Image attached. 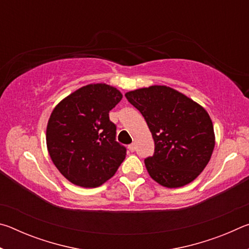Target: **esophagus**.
<instances>
[{"instance_id": "esophagus-1", "label": "esophagus", "mask_w": 249, "mask_h": 249, "mask_svg": "<svg viewBox=\"0 0 249 249\" xmlns=\"http://www.w3.org/2000/svg\"><path fill=\"white\" fill-rule=\"evenodd\" d=\"M128 149H129V151H135V149H136V145H135V142H133V144H130L129 146H128Z\"/></svg>"}]
</instances>
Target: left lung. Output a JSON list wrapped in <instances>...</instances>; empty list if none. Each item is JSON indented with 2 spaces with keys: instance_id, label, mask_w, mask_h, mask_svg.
Listing matches in <instances>:
<instances>
[{
  "instance_id": "1",
  "label": "left lung",
  "mask_w": 249,
  "mask_h": 249,
  "mask_svg": "<svg viewBox=\"0 0 249 249\" xmlns=\"http://www.w3.org/2000/svg\"><path fill=\"white\" fill-rule=\"evenodd\" d=\"M144 116L153 134L155 153L145 159L149 176L167 188L190 183L210 161L215 136L208 112L166 86H151L125 94Z\"/></svg>"
}]
</instances>
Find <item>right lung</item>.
<instances>
[{"label":"right lung","instance_id":"right-lung-1","mask_svg":"<svg viewBox=\"0 0 249 249\" xmlns=\"http://www.w3.org/2000/svg\"><path fill=\"white\" fill-rule=\"evenodd\" d=\"M123 98L114 87L88 84L67 96L49 117L46 142L53 162L70 182L96 188L112 178L126 156L108 113Z\"/></svg>","mask_w":249,"mask_h":249}]
</instances>
